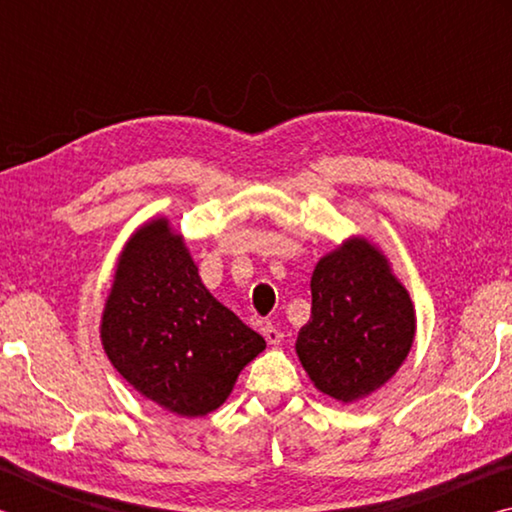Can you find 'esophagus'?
<instances>
[{"label":"esophagus","instance_id":"obj_1","mask_svg":"<svg viewBox=\"0 0 512 512\" xmlns=\"http://www.w3.org/2000/svg\"><path fill=\"white\" fill-rule=\"evenodd\" d=\"M262 334H264V339H266V343L268 345H277V343H280L282 341V332H280V329H277L273 323H271V320H266V323H262Z\"/></svg>","mask_w":512,"mask_h":512}]
</instances>
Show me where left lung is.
Here are the masks:
<instances>
[{
	"mask_svg": "<svg viewBox=\"0 0 512 512\" xmlns=\"http://www.w3.org/2000/svg\"><path fill=\"white\" fill-rule=\"evenodd\" d=\"M413 336V302L375 246L350 239L320 259L311 316L296 341L318 391L339 402L377 391L402 366Z\"/></svg>",
	"mask_w": 512,
	"mask_h": 512,
	"instance_id": "8db88e82",
	"label": "left lung"
}]
</instances>
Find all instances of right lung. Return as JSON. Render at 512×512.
Masks as SVG:
<instances>
[{"instance_id":"right-lung-1","label":"right lung","mask_w":512,"mask_h":512,"mask_svg":"<svg viewBox=\"0 0 512 512\" xmlns=\"http://www.w3.org/2000/svg\"><path fill=\"white\" fill-rule=\"evenodd\" d=\"M101 341L135 391L183 418L219 409L241 368L266 348L205 289L167 219L146 223L121 253Z\"/></svg>"}]
</instances>
